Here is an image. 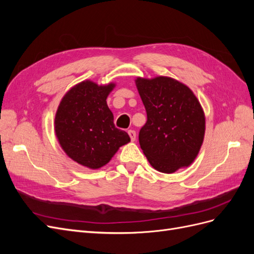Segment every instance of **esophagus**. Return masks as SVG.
I'll return each mask as SVG.
<instances>
[{
	"label": "esophagus",
	"mask_w": 254,
	"mask_h": 254,
	"mask_svg": "<svg viewBox=\"0 0 254 254\" xmlns=\"http://www.w3.org/2000/svg\"><path fill=\"white\" fill-rule=\"evenodd\" d=\"M128 134H129V136H130V140H131L132 142H134L135 139H136V133H135L134 130H129Z\"/></svg>",
	"instance_id": "34e87169"
}]
</instances>
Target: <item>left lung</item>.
<instances>
[{
    "label": "left lung",
    "mask_w": 254,
    "mask_h": 254,
    "mask_svg": "<svg viewBox=\"0 0 254 254\" xmlns=\"http://www.w3.org/2000/svg\"><path fill=\"white\" fill-rule=\"evenodd\" d=\"M134 81L147 113L139 133L145 157L164 174L189 167L198 156L205 132L204 112L194 92L167 76L136 77Z\"/></svg>",
    "instance_id": "left-lung-1"
}]
</instances>
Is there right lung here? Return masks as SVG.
Here are the masks:
<instances>
[{"mask_svg":"<svg viewBox=\"0 0 254 254\" xmlns=\"http://www.w3.org/2000/svg\"><path fill=\"white\" fill-rule=\"evenodd\" d=\"M115 83L83 80L61 99L55 115V133L61 148L76 163L90 170L106 165L123 145L130 142L126 131L115 128L107 97Z\"/></svg>","mask_w":254,"mask_h":254,"instance_id":"1","label":"right lung"}]
</instances>
